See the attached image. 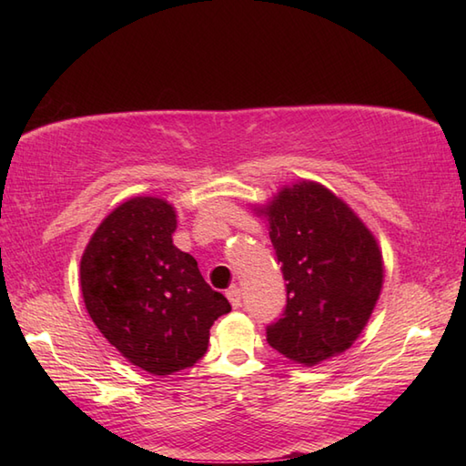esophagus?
Here are the masks:
<instances>
[{
    "instance_id": "esophagus-1",
    "label": "esophagus",
    "mask_w": 466,
    "mask_h": 466,
    "mask_svg": "<svg viewBox=\"0 0 466 466\" xmlns=\"http://www.w3.org/2000/svg\"><path fill=\"white\" fill-rule=\"evenodd\" d=\"M226 296H228V300H230L232 309L238 310L240 306H242V292H240L238 286H232V289H228V290H226Z\"/></svg>"
}]
</instances>
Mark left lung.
<instances>
[{
  "label": "left lung",
  "mask_w": 466,
  "mask_h": 466,
  "mask_svg": "<svg viewBox=\"0 0 466 466\" xmlns=\"http://www.w3.org/2000/svg\"><path fill=\"white\" fill-rule=\"evenodd\" d=\"M256 210L268 218L286 280V309L266 329V340L304 366L349 350L382 289V252L372 232L319 182L286 186Z\"/></svg>",
  "instance_id": "obj_1"
}]
</instances>
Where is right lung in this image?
<instances>
[{
  "instance_id": "right-lung-1",
  "label": "right lung",
  "mask_w": 466,
  "mask_h": 466,
  "mask_svg": "<svg viewBox=\"0 0 466 466\" xmlns=\"http://www.w3.org/2000/svg\"><path fill=\"white\" fill-rule=\"evenodd\" d=\"M176 210L136 196L104 218L80 262L87 314L106 340L142 370L166 376L202 359L210 326L230 312L172 242Z\"/></svg>"
}]
</instances>
